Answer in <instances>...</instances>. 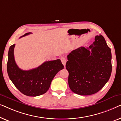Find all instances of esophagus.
<instances>
[{"mask_svg": "<svg viewBox=\"0 0 121 121\" xmlns=\"http://www.w3.org/2000/svg\"><path fill=\"white\" fill-rule=\"evenodd\" d=\"M61 62H62V64L64 65V66H65L66 65V59L65 57L62 56L61 57Z\"/></svg>", "mask_w": 121, "mask_h": 121, "instance_id": "34e87169", "label": "esophagus"}]
</instances>
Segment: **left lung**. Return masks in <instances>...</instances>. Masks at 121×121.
Segmentation results:
<instances>
[{"mask_svg": "<svg viewBox=\"0 0 121 121\" xmlns=\"http://www.w3.org/2000/svg\"><path fill=\"white\" fill-rule=\"evenodd\" d=\"M111 49L101 35L89 48L81 47L67 55L66 67L71 91L81 95L94 94L108 82L112 72Z\"/></svg>", "mask_w": 121, "mask_h": 121, "instance_id": "left-lung-1", "label": "left lung"}]
</instances>
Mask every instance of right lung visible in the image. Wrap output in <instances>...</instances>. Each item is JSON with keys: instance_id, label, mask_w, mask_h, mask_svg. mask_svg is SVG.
Masks as SVG:
<instances>
[{"instance_id": "obj_1", "label": "right lung", "mask_w": 121, "mask_h": 121, "mask_svg": "<svg viewBox=\"0 0 121 121\" xmlns=\"http://www.w3.org/2000/svg\"><path fill=\"white\" fill-rule=\"evenodd\" d=\"M26 33L21 37L31 34ZM15 44L10 46L8 52L7 71L10 79L20 92L29 96H37L45 93L51 82L64 66L60 59L44 62L39 67L30 70L20 69L14 59Z\"/></svg>"}]
</instances>
